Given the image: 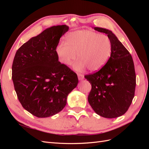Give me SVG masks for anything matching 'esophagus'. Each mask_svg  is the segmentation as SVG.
Masks as SVG:
<instances>
[{
  "instance_id": "1",
  "label": "esophagus",
  "mask_w": 149,
  "mask_h": 149,
  "mask_svg": "<svg viewBox=\"0 0 149 149\" xmlns=\"http://www.w3.org/2000/svg\"><path fill=\"white\" fill-rule=\"evenodd\" d=\"M78 79L79 80H83L84 79V75L80 73H78Z\"/></svg>"
}]
</instances>
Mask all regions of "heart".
I'll use <instances>...</instances> for the list:
<instances>
[{
  "mask_svg": "<svg viewBox=\"0 0 149 149\" xmlns=\"http://www.w3.org/2000/svg\"><path fill=\"white\" fill-rule=\"evenodd\" d=\"M60 61L65 65H71L77 59L73 68L82 71L86 68L95 72L104 66L111 55L112 43L106 35L83 30L67 35L66 43L61 42L56 48Z\"/></svg>",
  "mask_w": 149,
  "mask_h": 149,
  "instance_id": "b5f03b06",
  "label": "heart"
}]
</instances>
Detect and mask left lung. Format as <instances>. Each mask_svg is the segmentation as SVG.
Wrapping results in <instances>:
<instances>
[{
	"label": "left lung",
	"mask_w": 149,
	"mask_h": 149,
	"mask_svg": "<svg viewBox=\"0 0 149 149\" xmlns=\"http://www.w3.org/2000/svg\"><path fill=\"white\" fill-rule=\"evenodd\" d=\"M107 34L112 43L111 55L103 68L84 78L91 84L88 100L96 114L116 118L128 110L134 97L136 75L131 55L112 31L94 27Z\"/></svg>",
	"instance_id": "1"
}]
</instances>
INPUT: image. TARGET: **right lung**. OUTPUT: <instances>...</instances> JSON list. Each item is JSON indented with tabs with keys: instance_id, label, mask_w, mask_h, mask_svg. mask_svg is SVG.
<instances>
[{
	"instance_id": "add662e5",
	"label": "right lung",
	"mask_w": 149,
	"mask_h": 149,
	"mask_svg": "<svg viewBox=\"0 0 149 149\" xmlns=\"http://www.w3.org/2000/svg\"><path fill=\"white\" fill-rule=\"evenodd\" d=\"M66 25L53 26L30 38L17 51L12 81L18 99L25 110L37 118L60 112L67 96L77 86V74L58 61L56 48Z\"/></svg>"
}]
</instances>
